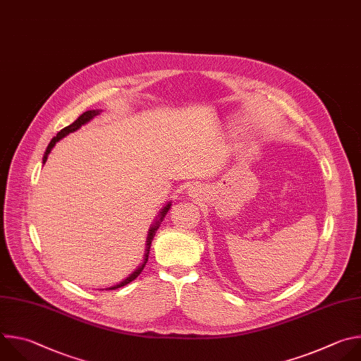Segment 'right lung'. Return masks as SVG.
<instances>
[{"label":"right lung","instance_id":"add662e5","mask_svg":"<svg viewBox=\"0 0 361 361\" xmlns=\"http://www.w3.org/2000/svg\"><path fill=\"white\" fill-rule=\"evenodd\" d=\"M99 109H92V111H87V112H84L81 116H78V119L77 121H74L72 122L71 125H68V126H65L63 129H61L58 133H56V136H54L52 139H51V142H49V145L47 147V151H45V154H44V158H42V164H45L47 162V159H48V155H49V152H51V149L55 147V143L58 142V140H61L63 136H66V135H69L71 132H75V130H78L82 125H85V123H88L92 118H95L97 115H99ZM171 209V202L166 204V206H164V209L159 212V214H158V219L155 221V224L152 225V228L149 229V232H148V238H147V249H145V256H143V262L125 279V280H122L121 283H118V284H115V286H112V287H109V290H115V289H119V287H122V286H125V284H128V283H130L132 280H135L139 274H140V271L143 270V267H145V264H147V262H148V256H149V250H151V243H152V240H154V236H155V233H157V231L159 229V226H161V224H162V221H164V218L166 216V213H168V210Z\"/></svg>","mask_w":361,"mask_h":361}]
</instances>
